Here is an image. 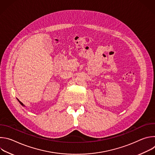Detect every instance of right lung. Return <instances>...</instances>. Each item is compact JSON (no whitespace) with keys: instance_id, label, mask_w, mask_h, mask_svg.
I'll list each match as a JSON object with an SVG mask.
<instances>
[{"instance_id":"obj_1","label":"right lung","mask_w":155,"mask_h":155,"mask_svg":"<svg viewBox=\"0 0 155 155\" xmlns=\"http://www.w3.org/2000/svg\"><path fill=\"white\" fill-rule=\"evenodd\" d=\"M18 101H19V103H20V104H21L22 105H23V106H24V105H23V103H22L21 102H20V101H19V100H18Z\"/></svg>"}]
</instances>
